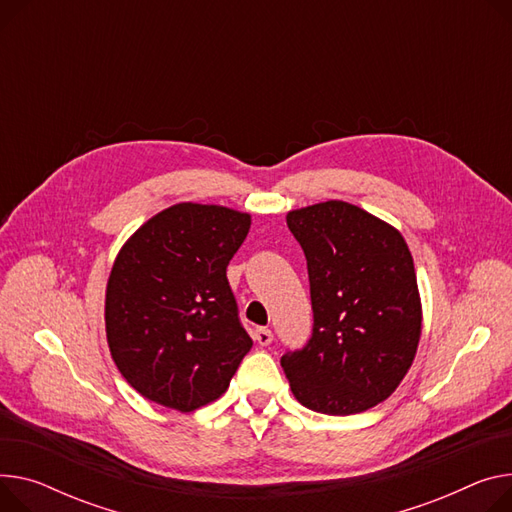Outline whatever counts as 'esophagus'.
Here are the masks:
<instances>
[{"label": "esophagus", "instance_id": "esophagus-1", "mask_svg": "<svg viewBox=\"0 0 512 512\" xmlns=\"http://www.w3.org/2000/svg\"><path fill=\"white\" fill-rule=\"evenodd\" d=\"M253 337H255V342H257L259 346H269L271 342H274V333H271L267 327H257L255 333H253Z\"/></svg>", "mask_w": 512, "mask_h": 512}]
</instances>
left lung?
<instances>
[{"label":"left lung","instance_id":"left-lung-1","mask_svg":"<svg viewBox=\"0 0 512 512\" xmlns=\"http://www.w3.org/2000/svg\"><path fill=\"white\" fill-rule=\"evenodd\" d=\"M288 228L309 269L313 333L280 364L313 412L350 416L385 401L422 331L416 269L403 236L346 201L294 210Z\"/></svg>","mask_w":512,"mask_h":512}]
</instances>
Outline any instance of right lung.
<instances>
[{
  "label": "right lung",
  "instance_id": "add662e5",
  "mask_svg": "<svg viewBox=\"0 0 512 512\" xmlns=\"http://www.w3.org/2000/svg\"><path fill=\"white\" fill-rule=\"evenodd\" d=\"M251 216L177 203L119 251L107 284L111 356L125 381L179 412L218 399L251 350L226 267Z\"/></svg>",
  "mask_w": 512,
  "mask_h": 512
}]
</instances>
